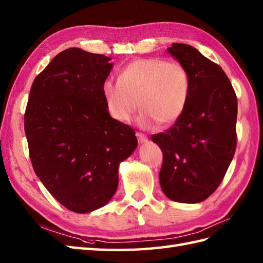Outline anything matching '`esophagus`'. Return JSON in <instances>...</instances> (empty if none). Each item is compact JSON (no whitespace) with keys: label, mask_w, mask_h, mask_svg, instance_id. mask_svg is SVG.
Returning <instances> with one entry per match:
<instances>
[{"label":"esophagus","mask_w":263,"mask_h":263,"mask_svg":"<svg viewBox=\"0 0 263 263\" xmlns=\"http://www.w3.org/2000/svg\"><path fill=\"white\" fill-rule=\"evenodd\" d=\"M136 136H137V139L139 143H146L147 142V137L143 135L142 133H136Z\"/></svg>","instance_id":"34e87169"}]
</instances>
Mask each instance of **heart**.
I'll list each match as a JSON object with an SVG mask.
<instances>
[{"mask_svg": "<svg viewBox=\"0 0 263 263\" xmlns=\"http://www.w3.org/2000/svg\"><path fill=\"white\" fill-rule=\"evenodd\" d=\"M102 92L109 114L118 121L129 120L141 104L137 125L148 129L160 122L171 125L182 116L190 98L191 79L179 62L139 58L122 69L119 81L107 80Z\"/></svg>", "mask_w": 263, "mask_h": 263, "instance_id": "b5f03b06", "label": "heart"}]
</instances>
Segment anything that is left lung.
<instances>
[{"label":"left lung","instance_id":"obj_1","mask_svg":"<svg viewBox=\"0 0 263 263\" xmlns=\"http://www.w3.org/2000/svg\"><path fill=\"white\" fill-rule=\"evenodd\" d=\"M188 69L191 93L182 116L152 141L162 149V191L183 203L203 201L218 188L236 148L237 99L221 67L185 44L167 48Z\"/></svg>","mask_w":263,"mask_h":263}]
</instances>
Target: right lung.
I'll return each mask as SVG.
<instances>
[{
	"label": "right lung",
	"mask_w": 263,
	"mask_h": 263,
	"mask_svg": "<svg viewBox=\"0 0 263 263\" xmlns=\"http://www.w3.org/2000/svg\"><path fill=\"white\" fill-rule=\"evenodd\" d=\"M111 58L68 48L37 75L25 114L37 177L64 207L90 213L109 202L120 162L137 147L130 126L109 115L102 86Z\"/></svg>",
	"instance_id": "obj_1"
}]
</instances>
